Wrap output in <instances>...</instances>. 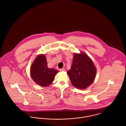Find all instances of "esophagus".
I'll return each mask as SVG.
<instances>
[{
    "instance_id": "34e87169",
    "label": "esophagus",
    "mask_w": 126,
    "mask_h": 126,
    "mask_svg": "<svg viewBox=\"0 0 126 126\" xmlns=\"http://www.w3.org/2000/svg\"><path fill=\"white\" fill-rule=\"evenodd\" d=\"M60 71H61V72H62V71H65V69L64 68H61V69H60Z\"/></svg>"
}]
</instances>
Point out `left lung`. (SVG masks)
<instances>
[{"label": "left lung", "mask_w": 126, "mask_h": 126, "mask_svg": "<svg viewBox=\"0 0 126 126\" xmlns=\"http://www.w3.org/2000/svg\"><path fill=\"white\" fill-rule=\"evenodd\" d=\"M96 68L86 54L74 55L71 69L67 72L72 85L79 89H84L93 83L96 75Z\"/></svg>", "instance_id": "left-lung-1"}]
</instances>
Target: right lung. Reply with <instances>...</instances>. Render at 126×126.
Masks as SVG:
<instances>
[{"mask_svg": "<svg viewBox=\"0 0 126 126\" xmlns=\"http://www.w3.org/2000/svg\"><path fill=\"white\" fill-rule=\"evenodd\" d=\"M58 71L48 68L47 62L44 55L37 57L31 68V75L36 84L46 87L53 81L54 77Z\"/></svg>", "mask_w": 126, "mask_h": 126, "instance_id": "right-lung-1", "label": "right lung"}]
</instances>
